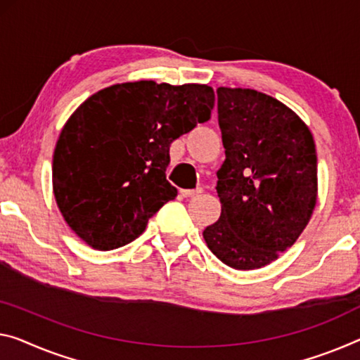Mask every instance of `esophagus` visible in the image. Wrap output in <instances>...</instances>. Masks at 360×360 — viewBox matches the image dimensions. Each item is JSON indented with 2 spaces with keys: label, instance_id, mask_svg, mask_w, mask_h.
Wrapping results in <instances>:
<instances>
[{
  "label": "esophagus",
  "instance_id": "1",
  "mask_svg": "<svg viewBox=\"0 0 360 360\" xmlns=\"http://www.w3.org/2000/svg\"><path fill=\"white\" fill-rule=\"evenodd\" d=\"M202 193V188H195V190H180V195L184 198H193Z\"/></svg>",
  "mask_w": 360,
  "mask_h": 360
}]
</instances>
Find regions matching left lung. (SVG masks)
I'll return each mask as SVG.
<instances>
[{
	"instance_id": "left-lung-1",
	"label": "left lung",
	"mask_w": 360,
	"mask_h": 360,
	"mask_svg": "<svg viewBox=\"0 0 360 360\" xmlns=\"http://www.w3.org/2000/svg\"><path fill=\"white\" fill-rule=\"evenodd\" d=\"M222 212L202 231L220 261L261 269L295 245L317 202V153L300 115L251 88H217Z\"/></svg>"
}]
</instances>
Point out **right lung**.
<instances>
[{
	"label": "right lung",
	"instance_id": "add662e5",
	"mask_svg": "<svg viewBox=\"0 0 360 360\" xmlns=\"http://www.w3.org/2000/svg\"><path fill=\"white\" fill-rule=\"evenodd\" d=\"M214 101L207 85L140 80L82 103L53 154V193L75 235L98 251L140 236L176 196L165 180L170 143L211 119Z\"/></svg>",
	"mask_w": 360,
	"mask_h": 360
}]
</instances>
